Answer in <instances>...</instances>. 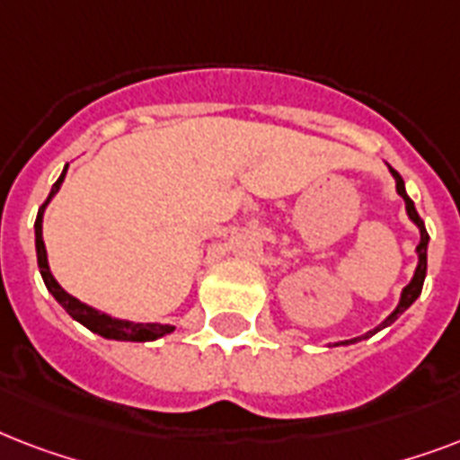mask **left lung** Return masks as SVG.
<instances>
[{
  "instance_id": "1",
  "label": "left lung",
  "mask_w": 460,
  "mask_h": 460,
  "mask_svg": "<svg viewBox=\"0 0 460 460\" xmlns=\"http://www.w3.org/2000/svg\"><path fill=\"white\" fill-rule=\"evenodd\" d=\"M389 166V164H386ZM389 173L394 176V181H396V193L403 198V202H406V215L408 219L418 226V231H420V243H418V248H415V255H418V265H415V272L413 277H411V281H408L406 287H403V291H401V298H399V305L394 307V313L389 314V317H385V322H379L377 327L370 329V332H365L363 336H356V339H346V341H334L329 343V349H336V346H349V343H356L360 341V339H370L372 334H377L379 329L389 327L392 322L399 320V314H403L408 310V307L413 305L418 298H420V291H422V284H425V274H428V243H429V236H428V229H425V222L420 219V215H418V209H415L413 200L408 198L406 193V183H403V179L399 176V172L396 169H392L389 166Z\"/></svg>"
}]
</instances>
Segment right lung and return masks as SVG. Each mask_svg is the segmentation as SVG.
<instances>
[{
	"label": "right lung",
	"mask_w": 460,
	"mask_h": 460,
	"mask_svg": "<svg viewBox=\"0 0 460 460\" xmlns=\"http://www.w3.org/2000/svg\"><path fill=\"white\" fill-rule=\"evenodd\" d=\"M68 164L64 166V172L57 179V183L52 186L49 195H47L45 205L40 208L38 219H35V252H38V267L40 274H42V281H45L47 291L54 296V301L59 303L64 310H66L75 322H81L83 327H88L90 332L104 336V339H111V341H155V339H162V336L172 334L173 324H159V322H131V320H119V317H111V314L97 310V307L88 305V303L78 301L75 296H71L68 291L61 288V284L54 279L52 270H49V262H47V248L45 241H42V217H45L47 205L52 202V198L59 193L61 183H64V176H66Z\"/></svg>",
	"instance_id": "obj_1"
}]
</instances>
